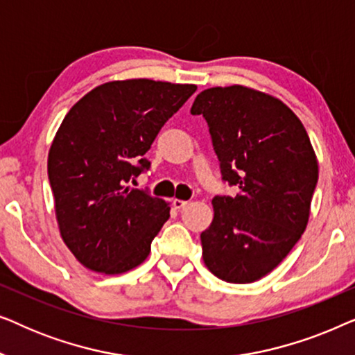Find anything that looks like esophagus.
Segmentation results:
<instances>
[{
    "label": "esophagus",
    "instance_id": "obj_1",
    "mask_svg": "<svg viewBox=\"0 0 355 355\" xmlns=\"http://www.w3.org/2000/svg\"><path fill=\"white\" fill-rule=\"evenodd\" d=\"M187 203H189L187 200H179V198H174V200H173V207L176 208V210H181V208L186 207Z\"/></svg>",
    "mask_w": 355,
    "mask_h": 355
}]
</instances>
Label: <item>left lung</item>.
<instances>
[{"instance_id": "left-lung-1", "label": "left lung", "mask_w": 355, "mask_h": 355, "mask_svg": "<svg viewBox=\"0 0 355 355\" xmlns=\"http://www.w3.org/2000/svg\"><path fill=\"white\" fill-rule=\"evenodd\" d=\"M191 113L207 119L223 181L241 189L211 200L215 216L200 234L203 261L226 283H254L286 259L307 227L317 155L293 110L249 87L203 90Z\"/></svg>"}]
</instances>
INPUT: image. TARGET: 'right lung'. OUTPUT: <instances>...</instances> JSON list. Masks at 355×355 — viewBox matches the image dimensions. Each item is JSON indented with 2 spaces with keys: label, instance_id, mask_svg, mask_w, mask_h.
<instances>
[{
  "label": "right lung",
  "instance_id": "1",
  "mask_svg": "<svg viewBox=\"0 0 355 355\" xmlns=\"http://www.w3.org/2000/svg\"><path fill=\"white\" fill-rule=\"evenodd\" d=\"M197 85L150 79L95 87L69 110L48 153L62 241L85 268L119 275L147 259L169 203L129 186L144 155Z\"/></svg>",
  "mask_w": 355,
  "mask_h": 355
}]
</instances>
